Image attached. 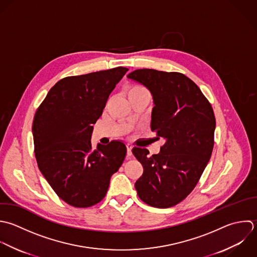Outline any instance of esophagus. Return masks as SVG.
<instances>
[{
  "label": "esophagus",
  "instance_id": "esophagus-1",
  "mask_svg": "<svg viewBox=\"0 0 257 257\" xmlns=\"http://www.w3.org/2000/svg\"><path fill=\"white\" fill-rule=\"evenodd\" d=\"M126 148H127V155L128 156H131L132 155V145L127 143L126 144Z\"/></svg>",
  "mask_w": 257,
  "mask_h": 257
}]
</instances>
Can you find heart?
<instances>
[{
	"label": "heart",
	"instance_id": "1",
	"mask_svg": "<svg viewBox=\"0 0 257 257\" xmlns=\"http://www.w3.org/2000/svg\"><path fill=\"white\" fill-rule=\"evenodd\" d=\"M136 91H147L145 88L141 87V86H133L131 87L129 90H128V93L129 92H136Z\"/></svg>",
	"mask_w": 257,
	"mask_h": 257
}]
</instances>
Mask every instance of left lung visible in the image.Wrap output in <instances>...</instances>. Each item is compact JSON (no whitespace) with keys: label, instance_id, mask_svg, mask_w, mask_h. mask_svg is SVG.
Wrapping results in <instances>:
<instances>
[{"label":"left lung","instance_id":"left-lung-1","mask_svg":"<svg viewBox=\"0 0 257 257\" xmlns=\"http://www.w3.org/2000/svg\"><path fill=\"white\" fill-rule=\"evenodd\" d=\"M127 78L151 92V130L165 140L152 156L145 148H133L144 169L135 183L137 194L153 207L174 206L194 189L211 157L213 109L199 87L181 73L138 69Z\"/></svg>","mask_w":257,"mask_h":257}]
</instances>
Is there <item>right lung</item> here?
I'll use <instances>...</instances> for the list:
<instances>
[{
    "label": "right lung",
    "mask_w": 257,
    "mask_h": 257,
    "mask_svg": "<svg viewBox=\"0 0 257 257\" xmlns=\"http://www.w3.org/2000/svg\"><path fill=\"white\" fill-rule=\"evenodd\" d=\"M127 71L117 67L66 77L50 89L36 111L32 131L38 167L69 205L85 208L100 202L124 161L123 142L93 149L91 136L110 93Z\"/></svg>",
    "instance_id": "obj_1"
}]
</instances>
